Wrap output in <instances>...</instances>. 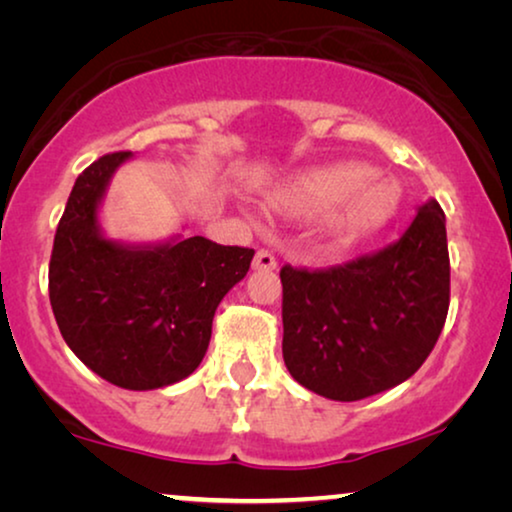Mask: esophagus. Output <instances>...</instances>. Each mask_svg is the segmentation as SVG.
Returning a JSON list of instances; mask_svg holds the SVG:
<instances>
[{"label": "esophagus", "instance_id": "34e87169", "mask_svg": "<svg viewBox=\"0 0 512 512\" xmlns=\"http://www.w3.org/2000/svg\"><path fill=\"white\" fill-rule=\"evenodd\" d=\"M251 268H254V270H275L277 268V261H275V256L270 254V251L261 249V251H256Z\"/></svg>", "mask_w": 512, "mask_h": 512}]
</instances>
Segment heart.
Segmentation results:
<instances>
[{"instance_id":"heart-1","label":"heart","mask_w":512,"mask_h":512,"mask_svg":"<svg viewBox=\"0 0 512 512\" xmlns=\"http://www.w3.org/2000/svg\"><path fill=\"white\" fill-rule=\"evenodd\" d=\"M265 202L286 219H324L328 240L347 249L373 240L396 219L403 188L394 177L375 174L373 165L347 160L296 174L270 191Z\"/></svg>"}]
</instances>
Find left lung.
I'll list each match as a JSON object with an SVG mask.
<instances>
[{
    "label": "left lung",
    "instance_id": "obj_1",
    "mask_svg": "<svg viewBox=\"0 0 512 512\" xmlns=\"http://www.w3.org/2000/svg\"><path fill=\"white\" fill-rule=\"evenodd\" d=\"M279 277L293 380L331 401L382 394L417 373L445 326V214L431 198L387 249L328 270L284 265Z\"/></svg>",
    "mask_w": 512,
    "mask_h": 512
}]
</instances>
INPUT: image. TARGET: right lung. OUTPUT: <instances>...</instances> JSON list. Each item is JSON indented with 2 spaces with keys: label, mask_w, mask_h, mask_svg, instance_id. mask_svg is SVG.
<instances>
[{
  "label": "right lung",
  "mask_w": 512,
  "mask_h": 512,
  "mask_svg": "<svg viewBox=\"0 0 512 512\" xmlns=\"http://www.w3.org/2000/svg\"><path fill=\"white\" fill-rule=\"evenodd\" d=\"M130 158V151L109 153L76 179L55 230L48 296L62 338L93 373L149 391L200 366L216 307L247 275L254 249L200 235L156 244L104 235V193Z\"/></svg>",
  "instance_id": "add662e5"
}]
</instances>
